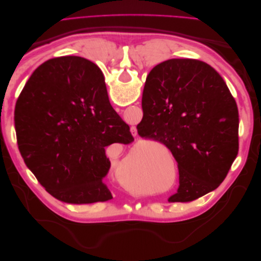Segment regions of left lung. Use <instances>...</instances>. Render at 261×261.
Wrapping results in <instances>:
<instances>
[{"label":"left lung","mask_w":261,"mask_h":261,"mask_svg":"<svg viewBox=\"0 0 261 261\" xmlns=\"http://www.w3.org/2000/svg\"><path fill=\"white\" fill-rule=\"evenodd\" d=\"M141 138L167 146L179 186L169 202L193 201L224 180L239 153V110L223 78L207 63L171 59L154 66L141 100Z\"/></svg>","instance_id":"obj_1"}]
</instances>
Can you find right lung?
Here are the masks:
<instances>
[{"label":"right lung","instance_id":"right-lung-1","mask_svg":"<svg viewBox=\"0 0 261 261\" xmlns=\"http://www.w3.org/2000/svg\"><path fill=\"white\" fill-rule=\"evenodd\" d=\"M14 121L23 162L54 198L72 204L113 198L103 183L111 168L105 147L134 138L94 63L81 57L44 62L21 90Z\"/></svg>","mask_w":261,"mask_h":261}]
</instances>
